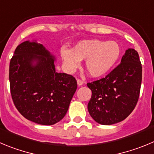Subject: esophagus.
<instances>
[{
	"instance_id": "obj_1",
	"label": "esophagus",
	"mask_w": 154,
	"mask_h": 154,
	"mask_svg": "<svg viewBox=\"0 0 154 154\" xmlns=\"http://www.w3.org/2000/svg\"><path fill=\"white\" fill-rule=\"evenodd\" d=\"M77 85L78 86H82L83 84H84V81L81 80H80V79H77Z\"/></svg>"
}]
</instances>
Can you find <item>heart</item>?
<instances>
[{
	"instance_id": "1",
	"label": "heart",
	"mask_w": 154,
	"mask_h": 154,
	"mask_svg": "<svg viewBox=\"0 0 154 154\" xmlns=\"http://www.w3.org/2000/svg\"><path fill=\"white\" fill-rule=\"evenodd\" d=\"M121 48L116 41L99 39L84 40L77 42L71 50L62 48L60 56L64 65L73 71L85 60V68L93 77H100L107 74L117 63Z\"/></svg>"
}]
</instances>
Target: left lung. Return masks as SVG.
Here are the masks:
<instances>
[{"instance_id":"8db88e82","label":"left lung","mask_w":154,"mask_h":154,"mask_svg":"<svg viewBox=\"0 0 154 154\" xmlns=\"http://www.w3.org/2000/svg\"><path fill=\"white\" fill-rule=\"evenodd\" d=\"M142 81V65L137 51L127 50L121 62L100 80L87 83L92 91L87 109L97 123L117 124L127 118L135 108Z\"/></svg>"}]
</instances>
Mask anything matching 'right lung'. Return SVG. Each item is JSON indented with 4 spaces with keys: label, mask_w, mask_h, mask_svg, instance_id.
Instances as JSON below:
<instances>
[{
    "label": "right lung",
    "mask_w": 154,
    "mask_h": 154,
    "mask_svg": "<svg viewBox=\"0 0 154 154\" xmlns=\"http://www.w3.org/2000/svg\"><path fill=\"white\" fill-rule=\"evenodd\" d=\"M55 57L36 41L17 47L10 62L11 94L20 114L41 125L63 118L77 90L72 75L55 70Z\"/></svg>",
    "instance_id": "add662e5"
}]
</instances>
